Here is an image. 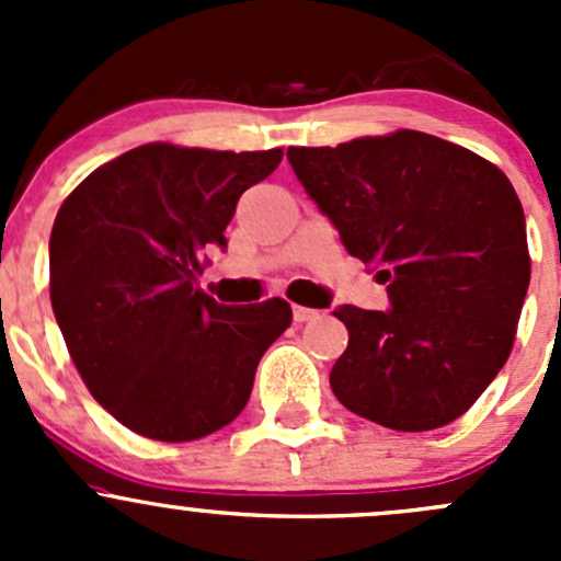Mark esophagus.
<instances>
[{
  "instance_id": "esophagus-1",
  "label": "esophagus",
  "mask_w": 561,
  "mask_h": 561,
  "mask_svg": "<svg viewBox=\"0 0 561 561\" xmlns=\"http://www.w3.org/2000/svg\"><path fill=\"white\" fill-rule=\"evenodd\" d=\"M317 314L320 312H314V309H309V307H293V320L296 322H309V320H314Z\"/></svg>"
}]
</instances>
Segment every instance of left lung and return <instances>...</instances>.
Listing matches in <instances>:
<instances>
[{"instance_id": "8db88e82", "label": "left lung", "mask_w": 561, "mask_h": 561, "mask_svg": "<svg viewBox=\"0 0 561 561\" xmlns=\"http://www.w3.org/2000/svg\"><path fill=\"white\" fill-rule=\"evenodd\" d=\"M287 160L393 307L333 312L350 331L331 369L336 399L393 432L454 423L505 366L529 287L511 179L417 129L293 146Z\"/></svg>"}]
</instances>
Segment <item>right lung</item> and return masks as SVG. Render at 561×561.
I'll return each mask as SVG.
<instances>
[{"mask_svg": "<svg viewBox=\"0 0 561 561\" xmlns=\"http://www.w3.org/2000/svg\"><path fill=\"white\" fill-rule=\"evenodd\" d=\"M282 154L157 140L100 165L61 203L50 307L89 393L129 432L190 443L228 426L290 328L285 298L222 307L195 285L241 192Z\"/></svg>", "mask_w": 561, "mask_h": 561, "instance_id": "1", "label": "right lung"}]
</instances>
